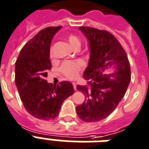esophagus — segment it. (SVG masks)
Masks as SVG:
<instances>
[{"label":"esophagus","mask_w":149,"mask_h":149,"mask_svg":"<svg viewBox=\"0 0 149 149\" xmlns=\"http://www.w3.org/2000/svg\"><path fill=\"white\" fill-rule=\"evenodd\" d=\"M72 85H73V87H74V89L77 90V84H76V83H72Z\"/></svg>","instance_id":"34e87169"}]
</instances>
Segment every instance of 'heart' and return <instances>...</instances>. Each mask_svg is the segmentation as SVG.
<instances>
[{"label": "heart", "mask_w": 149, "mask_h": 149, "mask_svg": "<svg viewBox=\"0 0 149 149\" xmlns=\"http://www.w3.org/2000/svg\"><path fill=\"white\" fill-rule=\"evenodd\" d=\"M67 41L69 42L70 46L73 48H79L80 46V40L79 38L74 34H68L66 36ZM50 57L52 58L53 54H52V49L50 50ZM84 67V63L79 60L77 61H66L62 63V65L60 67V71L69 79H75L77 78L80 70H82Z\"/></svg>", "instance_id": "b5f03b06"}]
</instances>
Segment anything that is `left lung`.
Listing matches in <instances>:
<instances>
[{
    "label": "left lung",
    "mask_w": 149,
    "mask_h": 149,
    "mask_svg": "<svg viewBox=\"0 0 149 149\" xmlns=\"http://www.w3.org/2000/svg\"><path fill=\"white\" fill-rule=\"evenodd\" d=\"M79 29L89 41L91 54L84 73L87 84L77 87L85 95L77 113L84 122H97L108 117L124 96L130 81V62L122 45L109 32L89 26ZM112 65L116 72L104 74Z\"/></svg>",
    "instance_id": "1"
}]
</instances>
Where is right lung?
Instances as JSON below:
<instances>
[{"label":"right lung","mask_w":149,"mask_h":149,"mask_svg":"<svg viewBox=\"0 0 149 149\" xmlns=\"http://www.w3.org/2000/svg\"><path fill=\"white\" fill-rule=\"evenodd\" d=\"M61 26H50L38 32L22 48L15 62V85L25 109L39 120L56 118L62 102L74 93L69 81L57 86L46 80L52 69L50 47Z\"/></svg>","instance_id":"add662e5"}]
</instances>
